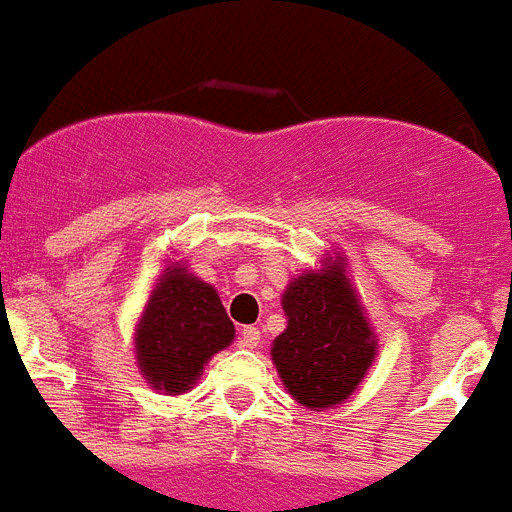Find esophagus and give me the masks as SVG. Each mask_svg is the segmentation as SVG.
<instances>
[{
    "mask_svg": "<svg viewBox=\"0 0 512 512\" xmlns=\"http://www.w3.org/2000/svg\"><path fill=\"white\" fill-rule=\"evenodd\" d=\"M260 341H263L260 330L252 328V325L242 328V338H239V343H242L244 349H257V346H260Z\"/></svg>",
    "mask_w": 512,
    "mask_h": 512,
    "instance_id": "1",
    "label": "esophagus"
}]
</instances>
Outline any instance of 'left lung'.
Segmentation results:
<instances>
[{"instance_id": "8db88e82", "label": "left lung", "mask_w": 512, "mask_h": 512, "mask_svg": "<svg viewBox=\"0 0 512 512\" xmlns=\"http://www.w3.org/2000/svg\"><path fill=\"white\" fill-rule=\"evenodd\" d=\"M283 312L289 328L273 343V362L294 401L317 411L349 398L375 359V333L343 265L294 278Z\"/></svg>"}]
</instances>
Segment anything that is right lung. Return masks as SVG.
I'll list each match as a JSON object with an SVG mask.
<instances>
[{"label":"right lung","instance_id":"add662e5","mask_svg":"<svg viewBox=\"0 0 512 512\" xmlns=\"http://www.w3.org/2000/svg\"><path fill=\"white\" fill-rule=\"evenodd\" d=\"M231 341L234 322L216 289L184 268H171L137 325V364L153 388L179 395L190 390L210 356Z\"/></svg>","mask_w":512,"mask_h":512}]
</instances>
